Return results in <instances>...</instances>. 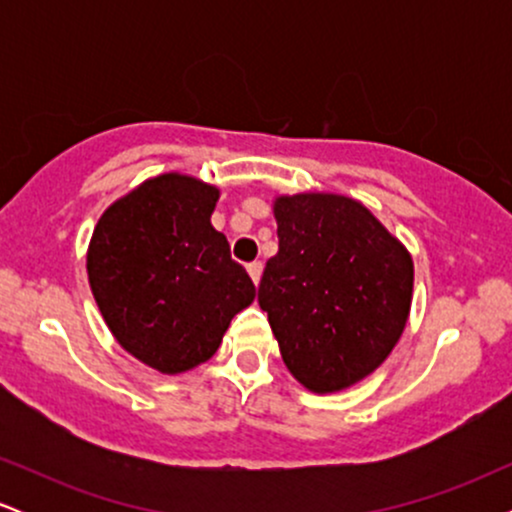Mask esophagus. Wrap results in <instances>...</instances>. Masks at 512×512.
I'll return each mask as SVG.
<instances>
[{
    "instance_id": "esophagus-1",
    "label": "esophagus",
    "mask_w": 512,
    "mask_h": 512,
    "mask_svg": "<svg viewBox=\"0 0 512 512\" xmlns=\"http://www.w3.org/2000/svg\"><path fill=\"white\" fill-rule=\"evenodd\" d=\"M248 274L255 284H260V276H262V262H250L248 264Z\"/></svg>"
}]
</instances>
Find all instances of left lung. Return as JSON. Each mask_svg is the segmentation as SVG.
I'll use <instances>...</instances> for the list:
<instances>
[{
    "label": "left lung",
    "mask_w": 512,
    "mask_h": 512,
    "mask_svg": "<svg viewBox=\"0 0 512 512\" xmlns=\"http://www.w3.org/2000/svg\"><path fill=\"white\" fill-rule=\"evenodd\" d=\"M274 216L279 252L267 260L257 301L293 378L313 392L344 390L402 337L414 264L356 199L279 197Z\"/></svg>",
    "instance_id": "1"
}]
</instances>
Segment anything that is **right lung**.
Masks as SVG:
<instances>
[{"label":"right lung","mask_w":512,"mask_h":512,"mask_svg":"<svg viewBox=\"0 0 512 512\" xmlns=\"http://www.w3.org/2000/svg\"><path fill=\"white\" fill-rule=\"evenodd\" d=\"M219 190L190 175L146 180L105 209L88 245V284L105 325L161 373L211 358L255 284L211 226Z\"/></svg>","instance_id":"obj_1"}]
</instances>
